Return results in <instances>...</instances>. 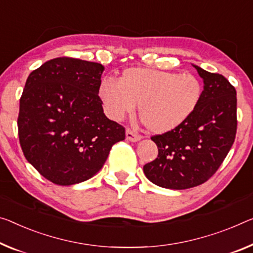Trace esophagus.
<instances>
[{
    "instance_id": "34e87169",
    "label": "esophagus",
    "mask_w": 253,
    "mask_h": 253,
    "mask_svg": "<svg viewBox=\"0 0 253 253\" xmlns=\"http://www.w3.org/2000/svg\"><path fill=\"white\" fill-rule=\"evenodd\" d=\"M126 137L127 140H129V141H139V140L141 139V135L138 134L137 132H134L133 130H131V129H126Z\"/></svg>"
}]
</instances>
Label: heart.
<instances>
[{"label": "heart", "instance_id": "1", "mask_svg": "<svg viewBox=\"0 0 253 253\" xmlns=\"http://www.w3.org/2000/svg\"><path fill=\"white\" fill-rule=\"evenodd\" d=\"M200 81L190 73H175L148 68H131L119 83L104 80L99 96L106 113L114 120L134 111L155 133L175 129L189 119L201 99Z\"/></svg>", "mask_w": 253, "mask_h": 253}]
</instances>
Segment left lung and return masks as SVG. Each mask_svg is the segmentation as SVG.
Returning a JSON list of instances; mask_svg holds the SVG:
<instances>
[{
	"label": "left lung",
	"mask_w": 253,
	"mask_h": 253,
	"mask_svg": "<svg viewBox=\"0 0 253 253\" xmlns=\"http://www.w3.org/2000/svg\"><path fill=\"white\" fill-rule=\"evenodd\" d=\"M204 79L201 99L191 116L175 129L155 134L158 156L143 166L149 181L183 190L208 181L235 140L236 90L226 78L194 65Z\"/></svg>",
	"instance_id": "8db88e82"
}]
</instances>
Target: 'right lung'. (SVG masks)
<instances>
[{
	"instance_id": "right-lung-1",
	"label": "right lung",
	"mask_w": 253,
	"mask_h": 253,
	"mask_svg": "<svg viewBox=\"0 0 253 253\" xmlns=\"http://www.w3.org/2000/svg\"><path fill=\"white\" fill-rule=\"evenodd\" d=\"M104 67L73 57L45 62L27 78L18 115L27 161L54 184L87 181L126 129L108 120L98 96Z\"/></svg>"
}]
</instances>
